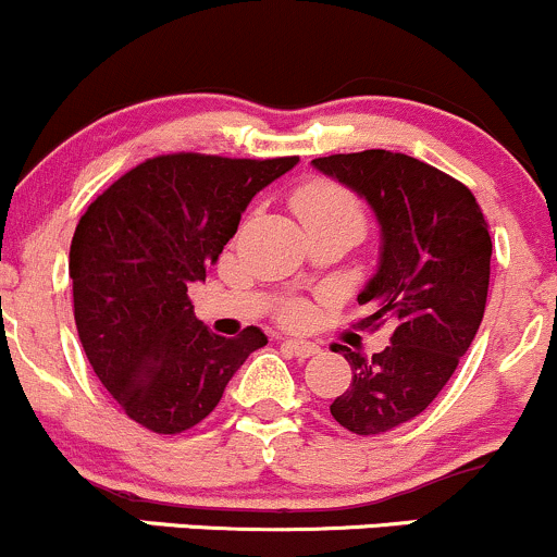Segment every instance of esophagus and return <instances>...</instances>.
Listing matches in <instances>:
<instances>
[{"mask_svg": "<svg viewBox=\"0 0 557 557\" xmlns=\"http://www.w3.org/2000/svg\"><path fill=\"white\" fill-rule=\"evenodd\" d=\"M284 348L297 358H310V356H315V352H319V345L302 343V339H286Z\"/></svg>", "mask_w": 557, "mask_h": 557, "instance_id": "esophagus-1", "label": "esophagus"}]
</instances>
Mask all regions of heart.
Returning a JSON list of instances; mask_svg holds the SVG:
<instances>
[{
  "mask_svg": "<svg viewBox=\"0 0 557 557\" xmlns=\"http://www.w3.org/2000/svg\"><path fill=\"white\" fill-rule=\"evenodd\" d=\"M292 205H295V212L300 214V220L305 225H310V223H350V225H356L358 231H363V223H367L358 196L352 194V190L345 188V185H339L334 181H313V183L302 185V188L295 194V199H292ZM286 315H289L292 321L300 319L302 308L300 305H295V308H292Z\"/></svg>",
  "mask_w": 557,
  "mask_h": 557,
  "instance_id": "1",
  "label": "heart"
}]
</instances>
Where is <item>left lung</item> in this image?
Returning <instances> with one entry per match:
<instances>
[{
  "label": "left lung",
  "mask_w": 557,
  "mask_h": 557,
  "mask_svg": "<svg viewBox=\"0 0 557 557\" xmlns=\"http://www.w3.org/2000/svg\"><path fill=\"white\" fill-rule=\"evenodd\" d=\"M313 166L363 196L380 223V268L358 305L369 308L361 329L387 324L391 345L374 356L337 345L352 382L329 406L350 433L380 435L422 414L475 339L492 236L468 185L414 157L372 148Z\"/></svg>",
  "instance_id": "8db88e82"
}]
</instances>
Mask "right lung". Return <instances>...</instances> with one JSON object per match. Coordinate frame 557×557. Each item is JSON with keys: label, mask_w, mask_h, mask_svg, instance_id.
Here are the masks:
<instances>
[{"label": "right lung", "mask_w": 557, "mask_h": 557, "mask_svg": "<svg viewBox=\"0 0 557 557\" xmlns=\"http://www.w3.org/2000/svg\"><path fill=\"white\" fill-rule=\"evenodd\" d=\"M297 161L166 153L124 172L82 214L69 255L76 332L106 391L151 433L199 424L268 343L257 326L231 339L209 332L188 286L207 278L255 194Z\"/></svg>", "instance_id": "add662e5"}]
</instances>
